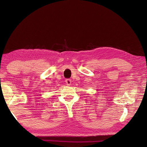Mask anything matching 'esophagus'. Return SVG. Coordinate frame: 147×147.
<instances>
[{"mask_svg":"<svg viewBox=\"0 0 147 147\" xmlns=\"http://www.w3.org/2000/svg\"><path fill=\"white\" fill-rule=\"evenodd\" d=\"M65 83H66L67 85L70 86L71 85V80L70 79L65 80Z\"/></svg>","mask_w":147,"mask_h":147,"instance_id":"1","label":"esophagus"}]
</instances>
